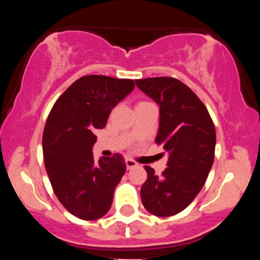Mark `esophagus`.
I'll use <instances>...</instances> for the list:
<instances>
[{
	"mask_svg": "<svg viewBox=\"0 0 260 260\" xmlns=\"http://www.w3.org/2000/svg\"><path fill=\"white\" fill-rule=\"evenodd\" d=\"M126 166H127L128 170H131V169L136 168L137 162H136V161H133L132 159H126Z\"/></svg>",
	"mask_w": 260,
	"mask_h": 260,
	"instance_id": "esophagus-1",
	"label": "esophagus"
}]
</instances>
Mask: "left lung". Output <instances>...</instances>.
Returning <instances> with one entry per match:
<instances>
[{
  "mask_svg": "<svg viewBox=\"0 0 260 260\" xmlns=\"http://www.w3.org/2000/svg\"><path fill=\"white\" fill-rule=\"evenodd\" d=\"M137 86L159 106L155 142L169 153L162 176L145 166L140 189L144 208L155 216H171L186 209L207 181L214 162L216 133L201 99L186 84L170 77L137 79Z\"/></svg>",
  "mask_w": 260,
  "mask_h": 260,
  "instance_id": "1",
  "label": "left lung"
}]
</instances>
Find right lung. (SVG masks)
<instances>
[{"label":"right lung","mask_w":260,"mask_h":260,"mask_svg":"<svg viewBox=\"0 0 260 260\" xmlns=\"http://www.w3.org/2000/svg\"><path fill=\"white\" fill-rule=\"evenodd\" d=\"M132 79L85 76L53 105L43 134L46 172L56 197L74 216L96 220L111 208L115 188L126 172L120 154L95 161V132L111 110L134 89Z\"/></svg>","instance_id":"obj_1"}]
</instances>
